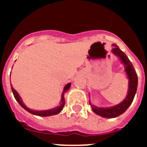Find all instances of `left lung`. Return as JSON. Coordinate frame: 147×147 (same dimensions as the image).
I'll return each instance as SVG.
<instances>
[{
  "instance_id": "obj_1",
  "label": "left lung",
  "mask_w": 147,
  "mask_h": 147,
  "mask_svg": "<svg viewBox=\"0 0 147 147\" xmlns=\"http://www.w3.org/2000/svg\"><path fill=\"white\" fill-rule=\"evenodd\" d=\"M113 46L114 48L112 49L111 51L114 55L119 58L122 64L124 65V72L128 79V90H127V96L121 102L115 106L109 107H97L90 102V100L89 101L93 113L102 117L108 118V119L116 118L125 112L134 99L138 87V76L132 62L116 44H113Z\"/></svg>"
}]
</instances>
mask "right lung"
<instances>
[{
    "mask_svg": "<svg viewBox=\"0 0 147 147\" xmlns=\"http://www.w3.org/2000/svg\"><path fill=\"white\" fill-rule=\"evenodd\" d=\"M11 75V74H10ZM11 82V81H10ZM71 83H68L63 88V91L62 93V96H61V100L60 102H59V105L57 107H54V108L49 109V110H32V109H30L27 107L26 105H25V104L23 103V100H22L21 97L19 95V93H18V91H16L14 88L12 87V85H11V91H12L13 95H14V96H15V99H16L17 102L18 103L20 104V105L23 107V109H25L26 111H28V113H30L33 114L34 115H37V116H43V117H46V116H51V115H57V114H59V113L61 112L64 107L65 105V97L64 95L66 92L70 89L71 88Z\"/></svg>",
    "mask_w": 147,
    "mask_h": 147,
    "instance_id": "add662e5",
    "label": "right lung"
}]
</instances>
